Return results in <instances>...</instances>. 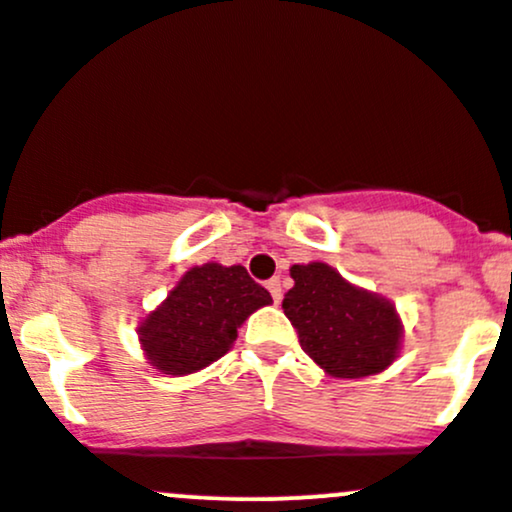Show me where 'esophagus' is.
<instances>
[{
    "label": "esophagus",
    "mask_w": 512,
    "mask_h": 512,
    "mask_svg": "<svg viewBox=\"0 0 512 512\" xmlns=\"http://www.w3.org/2000/svg\"><path fill=\"white\" fill-rule=\"evenodd\" d=\"M267 289H270L274 304H279V299H282V287H279V279H270V282H267Z\"/></svg>",
    "instance_id": "obj_1"
}]
</instances>
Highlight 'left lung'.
Returning <instances> with one entry per match:
<instances>
[{
	"instance_id": "1",
	"label": "left lung",
	"mask_w": 512,
	"mask_h": 512,
	"mask_svg": "<svg viewBox=\"0 0 512 512\" xmlns=\"http://www.w3.org/2000/svg\"><path fill=\"white\" fill-rule=\"evenodd\" d=\"M294 287L282 309L297 328L304 353L331 378L378 375L395 363L402 319L395 304L355 287L326 262L292 265Z\"/></svg>"
}]
</instances>
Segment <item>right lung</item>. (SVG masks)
Segmentation results:
<instances>
[{
  "mask_svg": "<svg viewBox=\"0 0 512 512\" xmlns=\"http://www.w3.org/2000/svg\"><path fill=\"white\" fill-rule=\"evenodd\" d=\"M267 304L270 292L245 267L206 262L181 274L166 299L139 321V346L159 373L174 378L198 373L223 358L238 328Z\"/></svg>",
  "mask_w": 512,
  "mask_h": 512,
  "instance_id": "add662e5",
  "label": "right lung"
}]
</instances>
